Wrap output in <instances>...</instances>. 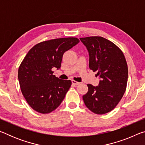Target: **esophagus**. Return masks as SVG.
<instances>
[{
    "instance_id": "34e87169",
    "label": "esophagus",
    "mask_w": 145,
    "mask_h": 145,
    "mask_svg": "<svg viewBox=\"0 0 145 145\" xmlns=\"http://www.w3.org/2000/svg\"><path fill=\"white\" fill-rule=\"evenodd\" d=\"M72 84L74 85V86H77V85H78V84H80V82L75 81V80H72Z\"/></svg>"
}]
</instances>
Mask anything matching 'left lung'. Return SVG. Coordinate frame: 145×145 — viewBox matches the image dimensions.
Here are the masks:
<instances>
[{"label":"left lung","mask_w":145,"mask_h":145,"mask_svg":"<svg viewBox=\"0 0 145 145\" xmlns=\"http://www.w3.org/2000/svg\"><path fill=\"white\" fill-rule=\"evenodd\" d=\"M89 55V67L97 72L99 86L88 84V91L82 96L91 111L104 114L113 110L123 96L128 79V67L119 47L101 36L80 38Z\"/></svg>","instance_id":"left-lung-1"}]
</instances>
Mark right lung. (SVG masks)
Wrapping results in <instances>:
<instances>
[{
    "label": "right lung",
    "mask_w": 145,
    "mask_h": 145,
    "mask_svg": "<svg viewBox=\"0 0 145 145\" xmlns=\"http://www.w3.org/2000/svg\"><path fill=\"white\" fill-rule=\"evenodd\" d=\"M79 42L77 38H63L42 41L30 49L18 68L21 91L34 111L47 114L57 108L72 85L53 75L59 69L66 51Z\"/></svg>",
    "instance_id": "obj_1"
}]
</instances>
